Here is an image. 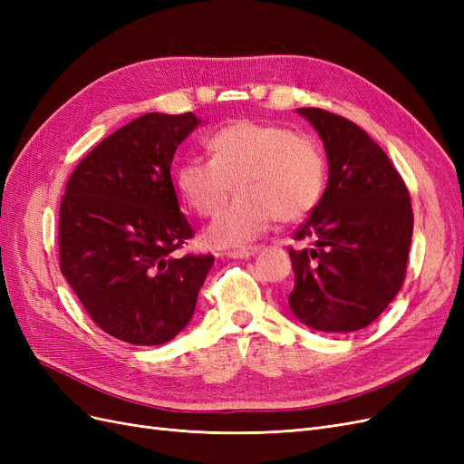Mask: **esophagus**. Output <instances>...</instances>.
<instances>
[{
	"instance_id": "obj_1",
	"label": "esophagus",
	"mask_w": 464,
	"mask_h": 464,
	"mask_svg": "<svg viewBox=\"0 0 464 464\" xmlns=\"http://www.w3.org/2000/svg\"><path fill=\"white\" fill-rule=\"evenodd\" d=\"M259 249L261 247H257V246L232 249V251H228V257H232V259H249V257H254L256 254H259Z\"/></svg>"
}]
</instances>
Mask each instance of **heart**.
<instances>
[{
    "instance_id": "b5f03b06",
    "label": "heart",
    "mask_w": 464,
    "mask_h": 464,
    "mask_svg": "<svg viewBox=\"0 0 464 464\" xmlns=\"http://www.w3.org/2000/svg\"><path fill=\"white\" fill-rule=\"evenodd\" d=\"M208 147L213 159L179 164L178 188L195 213L213 217L236 184L240 195L205 232L213 247L254 242L276 218L300 220L325 191V154L315 139L285 125L240 120L217 131Z\"/></svg>"
}]
</instances>
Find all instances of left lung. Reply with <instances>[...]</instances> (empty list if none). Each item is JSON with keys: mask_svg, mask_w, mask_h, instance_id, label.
Masks as SVG:
<instances>
[{"mask_svg": "<svg viewBox=\"0 0 464 464\" xmlns=\"http://www.w3.org/2000/svg\"><path fill=\"white\" fill-rule=\"evenodd\" d=\"M327 152L329 181L288 249L292 314L323 333L368 327L395 300L412 242L411 195L385 150L354 121L298 108Z\"/></svg>", "mask_w": 464, "mask_h": 464, "instance_id": "left-lung-1", "label": "left lung"}]
</instances>
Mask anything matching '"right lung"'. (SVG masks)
Masks as SVG:
<instances>
[{
    "label": "right lung",
    "mask_w": 464,
    "mask_h": 464,
    "mask_svg": "<svg viewBox=\"0 0 464 464\" xmlns=\"http://www.w3.org/2000/svg\"><path fill=\"white\" fill-rule=\"evenodd\" d=\"M201 120L150 111L79 162L60 207V269L91 319L116 339L172 341L193 317L213 256L176 251L193 237L170 166Z\"/></svg>",
    "instance_id": "1"
}]
</instances>
